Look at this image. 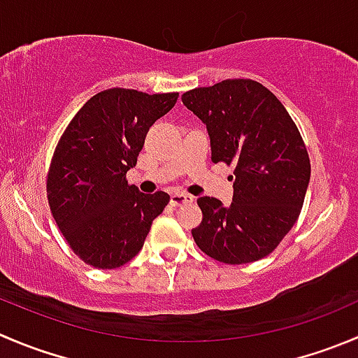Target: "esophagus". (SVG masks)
Here are the masks:
<instances>
[{
  "instance_id": "34e87169",
  "label": "esophagus",
  "mask_w": 358,
  "mask_h": 358,
  "mask_svg": "<svg viewBox=\"0 0 358 358\" xmlns=\"http://www.w3.org/2000/svg\"><path fill=\"white\" fill-rule=\"evenodd\" d=\"M171 204L173 206H182V204H189L192 203L194 197L189 196V194H183V192H176V194H171Z\"/></svg>"
}]
</instances>
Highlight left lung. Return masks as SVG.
<instances>
[{"label":"left lung","instance_id":"1","mask_svg":"<svg viewBox=\"0 0 358 358\" xmlns=\"http://www.w3.org/2000/svg\"><path fill=\"white\" fill-rule=\"evenodd\" d=\"M182 101L206 124L211 161L234 168L231 206L197 199L203 222L192 229L194 241L231 266L264 259L297 222L310 183V155L296 122L269 89L250 78L197 87Z\"/></svg>","mask_w":358,"mask_h":358}]
</instances>
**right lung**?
I'll return each mask as SVG.
<instances>
[{
  "instance_id": "obj_1",
  "label": "right lung",
  "mask_w": 358,
  "mask_h": 358,
  "mask_svg": "<svg viewBox=\"0 0 358 358\" xmlns=\"http://www.w3.org/2000/svg\"><path fill=\"white\" fill-rule=\"evenodd\" d=\"M176 99L178 92L106 89L76 112L55 147L48 206L69 248L96 269H115L136 257L154 218L168 206V194H141L126 175L152 124Z\"/></svg>"
}]
</instances>
